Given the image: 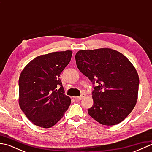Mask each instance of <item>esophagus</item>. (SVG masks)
Wrapping results in <instances>:
<instances>
[{"label":"esophagus","mask_w":152,"mask_h":152,"mask_svg":"<svg viewBox=\"0 0 152 152\" xmlns=\"http://www.w3.org/2000/svg\"><path fill=\"white\" fill-rule=\"evenodd\" d=\"M85 96H86L85 94H82V95H80L79 96H76V97H74V98H75V99L76 100V101H80V100H82V99L84 98Z\"/></svg>","instance_id":"1"}]
</instances>
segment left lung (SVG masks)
<instances>
[{"mask_svg":"<svg viewBox=\"0 0 152 152\" xmlns=\"http://www.w3.org/2000/svg\"><path fill=\"white\" fill-rule=\"evenodd\" d=\"M80 72L93 84V105L88 110L91 118L104 125L124 120L138 99L139 78L131 61L110 48L80 50L75 56Z\"/></svg>","mask_w":152,"mask_h":152,"instance_id":"1","label":"left lung"}]
</instances>
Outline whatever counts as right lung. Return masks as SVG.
<instances>
[{"label":"right lung","mask_w":152,"mask_h":152,"mask_svg":"<svg viewBox=\"0 0 152 152\" xmlns=\"http://www.w3.org/2000/svg\"><path fill=\"white\" fill-rule=\"evenodd\" d=\"M72 51H56L28 63L19 78V104L27 118L42 128L53 127L63 117L71 100L59 78Z\"/></svg>","instance_id":"right-lung-1"}]
</instances>
